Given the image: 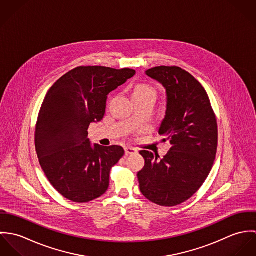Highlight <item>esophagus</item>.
Segmentation results:
<instances>
[{"label":"esophagus","instance_id":"1","mask_svg":"<svg viewBox=\"0 0 256 256\" xmlns=\"http://www.w3.org/2000/svg\"><path fill=\"white\" fill-rule=\"evenodd\" d=\"M135 152H137L136 148H131V146H126L125 148V154H135Z\"/></svg>","mask_w":256,"mask_h":256}]
</instances>
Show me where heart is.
Here are the masks:
<instances>
[{
    "label": "heart",
    "instance_id": "heart-1",
    "mask_svg": "<svg viewBox=\"0 0 256 256\" xmlns=\"http://www.w3.org/2000/svg\"><path fill=\"white\" fill-rule=\"evenodd\" d=\"M135 96H152L156 98V90L148 84H137L133 90L132 98Z\"/></svg>",
    "mask_w": 256,
    "mask_h": 256
}]
</instances>
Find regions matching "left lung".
Listing matches in <instances>:
<instances>
[{
  "label": "left lung",
  "mask_w": 256,
  "mask_h": 256,
  "mask_svg": "<svg viewBox=\"0 0 256 256\" xmlns=\"http://www.w3.org/2000/svg\"><path fill=\"white\" fill-rule=\"evenodd\" d=\"M146 74L166 90V106L158 134L172 148L162 158L141 150L145 166L138 172L142 194L172 207L192 197L208 178L216 158L218 127L201 84L178 67H154Z\"/></svg>",
  "instance_id": "left-lung-1"
}]
</instances>
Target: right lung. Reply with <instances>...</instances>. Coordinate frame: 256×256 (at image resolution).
<instances>
[{
	"label": "right lung",
	"instance_id": "1",
	"mask_svg": "<svg viewBox=\"0 0 256 256\" xmlns=\"http://www.w3.org/2000/svg\"><path fill=\"white\" fill-rule=\"evenodd\" d=\"M135 74L127 68L78 67L48 90L37 118L36 148L45 176L65 198L86 203L108 189L110 170L124 150L92 146L88 129L104 118L110 92Z\"/></svg>",
	"mask_w": 256,
	"mask_h": 256
}]
</instances>
